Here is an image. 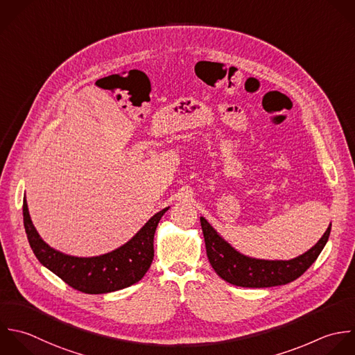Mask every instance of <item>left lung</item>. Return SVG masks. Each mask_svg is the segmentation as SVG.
Here are the masks:
<instances>
[{"label":"left lung","instance_id":"1","mask_svg":"<svg viewBox=\"0 0 355 355\" xmlns=\"http://www.w3.org/2000/svg\"><path fill=\"white\" fill-rule=\"evenodd\" d=\"M200 225L211 267L220 278L242 288L279 286L302 277L318 259L329 239L332 227L329 225L318 243L304 254L289 261H270L241 254L227 243L203 217H200Z\"/></svg>","mask_w":355,"mask_h":355}]
</instances>
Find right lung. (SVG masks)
<instances>
[{"label":"right lung","instance_id":"1","mask_svg":"<svg viewBox=\"0 0 355 355\" xmlns=\"http://www.w3.org/2000/svg\"><path fill=\"white\" fill-rule=\"evenodd\" d=\"M168 207L156 213L139 232L121 248L98 257H73L49 248L35 231L26 199L23 223L30 248L38 261L58 275L70 288L88 295L116 292L144 278L153 260V238L162 216Z\"/></svg>","mask_w":355,"mask_h":355}]
</instances>
